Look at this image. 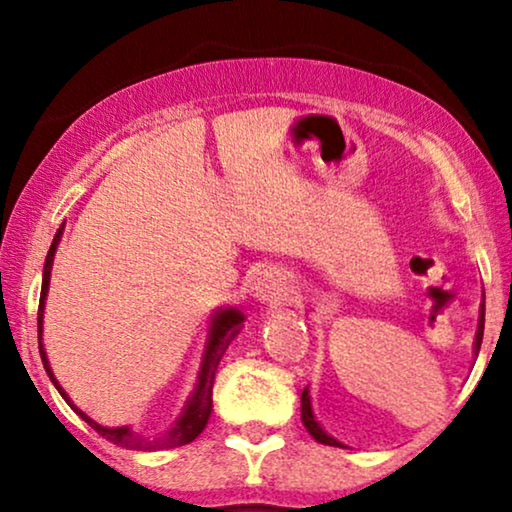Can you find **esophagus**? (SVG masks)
I'll return each instance as SVG.
<instances>
[{
	"mask_svg": "<svg viewBox=\"0 0 512 512\" xmlns=\"http://www.w3.org/2000/svg\"><path fill=\"white\" fill-rule=\"evenodd\" d=\"M286 293V286L275 270H261L256 272L254 279H251V296L261 303H272V300H279Z\"/></svg>",
	"mask_w": 512,
	"mask_h": 512,
	"instance_id": "34e87169",
	"label": "esophagus"
}]
</instances>
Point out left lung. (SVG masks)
<instances>
[{"instance_id": "8db88e82", "label": "left lung", "mask_w": 512, "mask_h": 512, "mask_svg": "<svg viewBox=\"0 0 512 512\" xmlns=\"http://www.w3.org/2000/svg\"><path fill=\"white\" fill-rule=\"evenodd\" d=\"M482 333H485V303L480 305V319H478V331H475V354L480 352V345H482ZM300 419H303L305 429L310 436L317 440V443H324V445H333V447H345L340 443V440H335L333 436H328V433L321 429V424L317 422V417H314V410H312V401H310V391L303 389V396H300Z\"/></svg>"}]
</instances>
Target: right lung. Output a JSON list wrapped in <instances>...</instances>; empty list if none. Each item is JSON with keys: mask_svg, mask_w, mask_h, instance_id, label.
Here are the masks:
<instances>
[{"mask_svg": "<svg viewBox=\"0 0 512 512\" xmlns=\"http://www.w3.org/2000/svg\"><path fill=\"white\" fill-rule=\"evenodd\" d=\"M62 237V226L58 228V233L53 237L51 249H48L46 263H44V279H41V298H39V317H37V328H39V354L41 361H44V368L51 382L55 384V389L60 391V396L72 405V410L79 415L83 422H88L93 429L100 433L102 438H107L109 443H114L118 447H125V450H142V452H151V450H170V447H179V445H188L193 443L195 438L205 431L207 419L212 415V387H214V373L216 366H219L221 356L226 354V349L230 342L235 340V335L240 333L244 314L237 310V307H221V310L214 312L212 321H209V335L205 342V354H202V366L198 373V382H195L193 394L188 396V401L181 410V415L177 417L170 429L158 433V436H142V433L132 431L130 426H109L97 424L95 419H90L86 412H81L76 405L69 401L67 391L60 387L58 380H55L51 363H48V356L44 352V345H41V333H44V307H46V296H48V282H51V268H53V256L55 249H58Z\"/></svg>", "mask_w": 512, "mask_h": 512, "instance_id": "1", "label": "right lung"}]
</instances>
